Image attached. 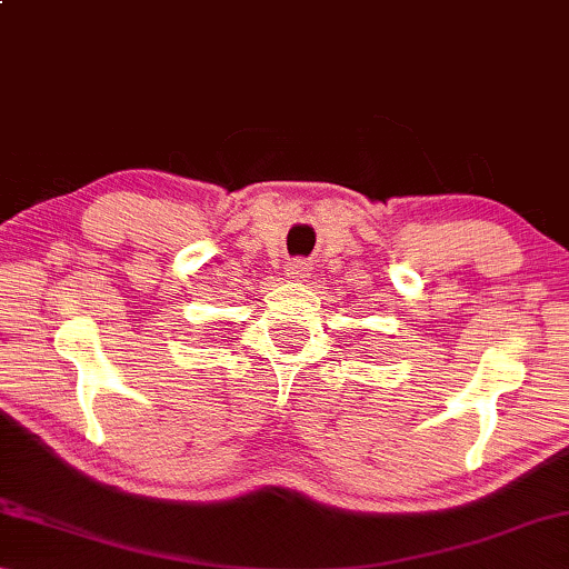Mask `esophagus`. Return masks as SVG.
<instances>
[{
	"label": "esophagus",
	"instance_id": "34e87169",
	"mask_svg": "<svg viewBox=\"0 0 569 569\" xmlns=\"http://www.w3.org/2000/svg\"><path fill=\"white\" fill-rule=\"evenodd\" d=\"M288 278H291V281H306V278H309V263L293 260V263L288 266Z\"/></svg>",
	"mask_w": 569,
	"mask_h": 569
}]
</instances>
